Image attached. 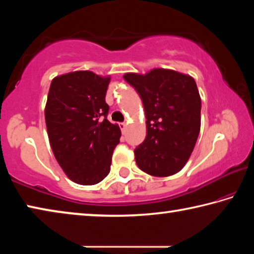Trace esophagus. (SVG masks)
<instances>
[{
    "mask_svg": "<svg viewBox=\"0 0 254 254\" xmlns=\"http://www.w3.org/2000/svg\"><path fill=\"white\" fill-rule=\"evenodd\" d=\"M119 126H120V128H121V131H122V132H126V130H127V124L126 122L120 123Z\"/></svg>",
    "mask_w": 254,
    "mask_h": 254,
    "instance_id": "34e87169",
    "label": "esophagus"
}]
</instances>
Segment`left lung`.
<instances>
[{
    "mask_svg": "<svg viewBox=\"0 0 254 254\" xmlns=\"http://www.w3.org/2000/svg\"><path fill=\"white\" fill-rule=\"evenodd\" d=\"M141 97L147 136L134 149L139 168L156 177L177 174L186 165L200 130L201 101L194 78L169 69L123 76Z\"/></svg>",
    "mask_w": 254,
    "mask_h": 254,
    "instance_id": "obj_1",
    "label": "left lung"
}]
</instances>
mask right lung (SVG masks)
Wrapping results in <instances>:
<instances>
[{
    "instance_id": "add662e5",
    "label": "right lung",
    "mask_w": 254,
    "mask_h": 254,
    "mask_svg": "<svg viewBox=\"0 0 254 254\" xmlns=\"http://www.w3.org/2000/svg\"><path fill=\"white\" fill-rule=\"evenodd\" d=\"M110 77L74 71L53 79L45 118L49 142L68 178L95 185L110 173L121 130L107 120Z\"/></svg>"
}]
</instances>
